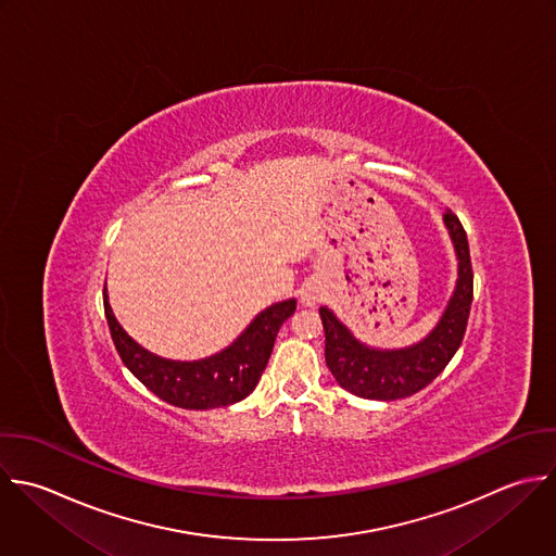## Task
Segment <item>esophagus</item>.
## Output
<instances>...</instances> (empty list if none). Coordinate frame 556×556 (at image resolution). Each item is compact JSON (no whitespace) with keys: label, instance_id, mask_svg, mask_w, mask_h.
<instances>
[{"label":"esophagus","instance_id":"esophagus-1","mask_svg":"<svg viewBox=\"0 0 556 556\" xmlns=\"http://www.w3.org/2000/svg\"><path fill=\"white\" fill-rule=\"evenodd\" d=\"M320 301H323V288H320V286L309 283V286H305V288L301 290V303H303L305 307H316Z\"/></svg>","mask_w":556,"mask_h":556}]
</instances>
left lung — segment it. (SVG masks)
<instances>
[{
  "instance_id": "8db88e82",
  "label": "left lung",
  "mask_w": 556,
  "mask_h": 556,
  "mask_svg": "<svg viewBox=\"0 0 556 556\" xmlns=\"http://www.w3.org/2000/svg\"><path fill=\"white\" fill-rule=\"evenodd\" d=\"M444 225L457 255V286L435 329L407 349H372L359 342L338 316L320 307L325 327V362L336 381L351 394L370 401H396L427 388L462 346L472 305V262L468 236L448 210Z\"/></svg>"
}]
</instances>
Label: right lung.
Returning <instances> with one entry per match:
<instances>
[{
  "label": "right lung",
  "mask_w": 556,
  "mask_h": 556,
  "mask_svg": "<svg viewBox=\"0 0 556 556\" xmlns=\"http://www.w3.org/2000/svg\"><path fill=\"white\" fill-rule=\"evenodd\" d=\"M103 309L121 362L147 390L181 409H214L233 405L255 390L279 327L294 314L296 301L266 307L227 349L197 362L164 359L134 342L114 318L105 288Z\"/></svg>",
  "instance_id": "add662e5"
}]
</instances>
